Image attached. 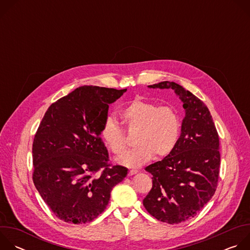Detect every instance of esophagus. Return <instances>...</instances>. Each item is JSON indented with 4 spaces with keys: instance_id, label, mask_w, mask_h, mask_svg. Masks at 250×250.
Here are the masks:
<instances>
[{
    "instance_id": "34e87169",
    "label": "esophagus",
    "mask_w": 250,
    "mask_h": 250,
    "mask_svg": "<svg viewBox=\"0 0 250 250\" xmlns=\"http://www.w3.org/2000/svg\"><path fill=\"white\" fill-rule=\"evenodd\" d=\"M137 173V170H129L128 172V176H132V175H135Z\"/></svg>"
}]
</instances>
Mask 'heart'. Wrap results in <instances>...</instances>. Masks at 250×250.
<instances>
[{
  "mask_svg": "<svg viewBox=\"0 0 250 250\" xmlns=\"http://www.w3.org/2000/svg\"><path fill=\"white\" fill-rule=\"evenodd\" d=\"M120 115L129 131H138L135 139L138 146L120 159L122 164L138 167L154 156L163 158L175 149L180 137L181 121L174 106L159 105L149 100L135 98L124 106ZM101 135L115 155L125 153V132L113 118L104 120Z\"/></svg>",
  "mask_w": 250,
  "mask_h": 250,
  "instance_id": "b5f03b06",
  "label": "heart"
}]
</instances>
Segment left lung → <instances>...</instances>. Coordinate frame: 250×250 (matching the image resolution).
I'll return each instance as SVG.
<instances>
[{"mask_svg": "<svg viewBox=\"0 0 250 250\" xmlns=\"http://www.w3.org/2000/svg\"><path fill=\"white\" fill-rule=\"evenodd\" d=\"M149 88L173 89L186 116L175 149L146 167L152 189L144 200L156 220L175 225L194 218L215 194L220 174V139L207 105L179 84L164 81Z\"/></svg>", "mask_w": 250, "mask_h": 250, "instance_id": "obj_1", "label": "left lung"}]
</instances>
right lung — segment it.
<instances>
[{
    "mask_svg": "<svg viewBox=\"0 0 250 250\" xmlns=\"http://www.w3.org/2000/svg\"><path fill=\"white\" fill-rule=\"evenodd\" d=\"M125 91L81 86L49 106L34 135V186L65 223L94 221L108 205L113 188L127 175L125 167L110 163L100 136L109 104Z\"/></svg>",
    "mask_w": 250,
    "mask_h": 250,
    "instance_id": "right-lung-1",
    "label": "right lung"
}]
</instances>
